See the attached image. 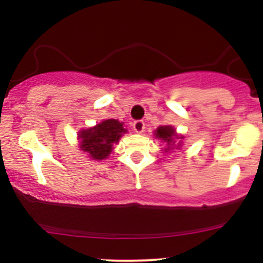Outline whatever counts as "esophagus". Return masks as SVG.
I'll list each match as a JSON object with an SVG mask.
<instances>
[{
	"label": "esophagus",
	"mask_w": 263,
	"mask_h": 263,
	"mask_svg": "<svg viewBox=\"0 0 263 263\" xmlns=\"http://www.w3.org/2000/svg\"><path fill=\"white\" fill-rule=\"evenodd\" d=\"M134 129L136 134H142L144 131V122L142 120H137L134 122Z\"/></svg>",
	"instance_id": "esophagus-1"
}]
</instances>
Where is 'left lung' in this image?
Returning <instances> with one entry per match:
<instances>
[{
	"label": "left lung",
	"instance_id": "8db88e82",
	"mask_svg": "<svg viewBox=\"0 0 263 263\" xmlns=\"http://www.w3.org/2000/svg\"><path fill=\"white\" fill-rule=\"evenodd\" d=\"M155 136L167 144V148H164L165 152L173 149L174 147L179 148L180 142L176 146V140H183V136L177 135L176 129L172 127V126H159L155 131Z\"/></svg>",
	"mask_w": 263,
	"mask_h": 263
}]
</instances>
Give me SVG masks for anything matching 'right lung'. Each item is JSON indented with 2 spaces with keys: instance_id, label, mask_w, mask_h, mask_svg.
I'll use <instances>...</instances> for the list:
<instances>
[{
  "instance_id": "add662e5",
  "label": "right lung",
  "mask_w": 263,
  "mask_h": 263,
  "mask_svg": "<svg viewBox=\"0 0 263 263\" xmlns=\"http://www.w3.org/2000/svg\"><path fill=\"white\" fill-rule=\"evenodd\" d=\"M127 132L123 123L117 120L108 119L93 126L81 129L78 134L80 149L87 153V157L95 161L106 159L112 152L114 146Z\"/></svg>"
}]
</instances>
